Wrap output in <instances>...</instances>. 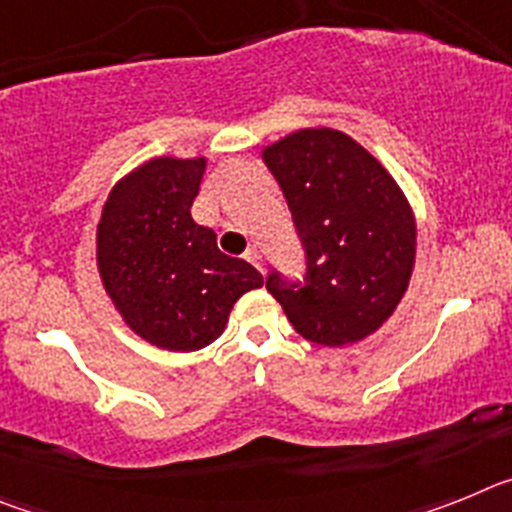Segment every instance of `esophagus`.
<instances>
[{
	"mask_svg": "<svg viewBox=\"0 0 512 512\" xmlns=\"http://www.w3.org/2000/svg\"><path fill=\"white\" fill-rule=\"evenodd\" d=\"M246 261H251V264L256 266V269L264 271V256H261L259 248H248V251H246Z\"/></svg>",
	"mask_w": 512,
	"mask_h": 512,
	"instance_id": "obj_1",
	"label": "esophagus"
}]
</instances>
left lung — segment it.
I'll use <instances>...</instances> for the list:
<instances>
[{
    "mask_svg": "<svg viewBox=\"0 0 512 512\" xmlns=\"http://www.w3.org/2000/svg\"><path fill=\"white\" fill-rule=\"evenodd\" d=\"M307 253L305 284L266 279L305 341L341 348L387 323L408 292L418 225L379 158L336 128H300L261 148Z\"/></svg>",
    "mask_w": 512,
    "mask_h": 512,
    "instance_id": "1",
    "label": "left lung"
}]
</instances>
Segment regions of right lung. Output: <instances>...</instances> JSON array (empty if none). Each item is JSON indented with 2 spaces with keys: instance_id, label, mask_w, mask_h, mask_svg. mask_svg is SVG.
<instances>
[{
  "instance_id": "right-lung-1",
  "label": "right lung",
  "mask_w": 512,
  "mask_h": 512,
  "mask_svg": "<svg viewBox=\"0 0 512 512\" xmlns=\"http://www.w3.org/2000/svg\"><path fill=\"white\" fill-rule=\"evenodd\" d=\"M205 156H156L112 187L97 225L102 287L135 336L166 351H197L225 330L246 292L264 287L248 261L217 248L192 220Z\"/></svg>"
}]
</instances>
